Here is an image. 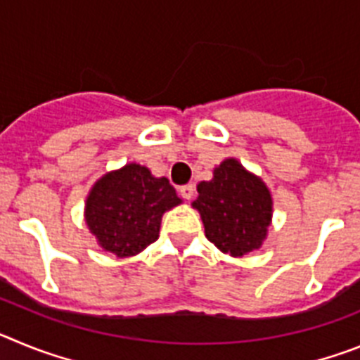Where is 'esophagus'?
Instances as JSON below:
<instances>
[{"label":"esophagus","instance_id":"1","mask_svg":"<svg viewBox=\"0 0 360 360\" xmlns=\"http://www.w3.org/2000/svg\"><path fill=\"white\" fill-rule=\"evenodd\" d=\"M178 193H180V196L186 200H191L193 198V195H195V186L193 184H187V186H182L180 189H178Z\"/></svg>","mask_w":360,"mask_h":360}]
</instances>
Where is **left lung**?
<instances>
[{
	"label": "left lung",
	"instance_id": "left-lung-1",
	"mask_svg": "<svg viewBox=\"0 0 360 360\" xmlns=\"http://www.w3.org/2000/svg\"><path fill=\"white\" fill-rule=\"evenodd\" d=\"M193 207L200 212L205 236L232 257L257 250L272 221V195L262 178L236 158L214 167L212 180L198 184Z\"/></svg>",
	"mask_w": 360,
	"mask_h": 360
}]
</instances>
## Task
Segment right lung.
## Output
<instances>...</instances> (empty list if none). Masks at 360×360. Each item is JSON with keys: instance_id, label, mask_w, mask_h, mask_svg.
I'll return each mask as SVG.
<instances>
[{"instance_id": "add662e5", "label": "right lung", "mask_w": 360, "mask_h": 360, "mask_svg": "<svg viewBox=\"0 0 360 360\" xmlns=\"http://www.w3.org/2000/svg\"><path fill=\"white\" fill-rule=\"evenodd\" d=\"M182 200L165 176L141 164H126L101 176L86 198L84 218L97 243L117 257H129L158 240L165 211Z\"/></svg>"}]
</instances>
